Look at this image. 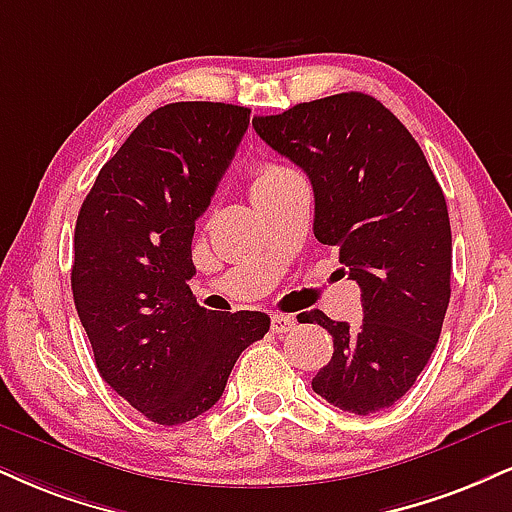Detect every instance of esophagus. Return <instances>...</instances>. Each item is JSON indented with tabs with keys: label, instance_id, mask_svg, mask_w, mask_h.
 I'll return each instance as SVG.
<instances>
[{
	"label": "esophagus",
	"instance_id": "esophagus-1",
	"mask_svg": "<svg viewBox=\"0 0 512 512\" xmlns=\"http://www.w3.org/2000/svg\"><path fill=\"white\" fill-rule=\"evenodd\" d=\"M295 329V319L291 315H272V331L274 334H288Z\"/></svg>",
	"mask_w": 512,
	"mask_h": 512
}]
</instances>
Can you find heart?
<instances>
[{
	"instance_id": "obj_1",
	"label": "heart",
	"mask_w": 512,
	"mask_h": 512,
	"mask_svg": "<svg viewBox=\"0 0 512 512\" xmlns=\"http://www.w3.org/2000/svg\"><path fill=\"white\" fill-rule=\"evenodd\" d=\"M295 176L291 169H286V166L281 164H257L255 169L250 171V197L252 202H260L264 195L272 193L274 188H279L283 181H288V178Z\"/></svg>"
}]
</instances>
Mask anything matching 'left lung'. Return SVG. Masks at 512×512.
Segmentation results:
<instances>
[{"instance_id":"1","label":"left lung","mask_w":512,"mask_h":512,"mask_svg":"<svg viewBox=\"0 0 512 512\" xmlns=\"http://www.w3.org/2000/svg\"><path fill=\"white\" fill-rule=\"evenodd\" d=\"M252 126L315 190V236L334 245L362 298L360 326L310 312L334 338L312 389L336 408H391L432 357L451 300V221L408 128L365 92L257 116Z\"/></svg>"}]
</instances>
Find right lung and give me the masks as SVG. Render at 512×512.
I'll list each match as a JSON object with an SVG mask.
<instances>
[{"label":"right lung","mask_w":512,"mask_h":512,"mask_svg":"<svg viewBox=\"0 0 512 512\" xmlns=\"http://www.w3.org/2000/svg\"><path fill=\"white\" fill-rule=\"evenodd\" d=\"M250 109L174 102L145 116L102 166L73 236L71 288L100 377L155 424L221 398L264 312H209L193 279L195 221L248 131Z\"/></svg>","instance_id":"add662e5"}]
</instances>
